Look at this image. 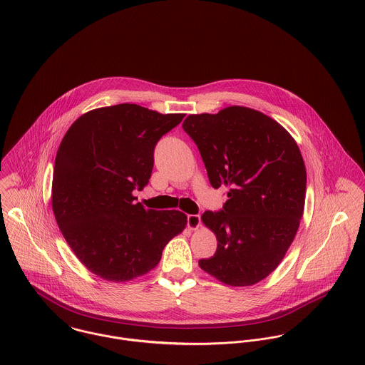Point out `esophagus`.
<instances>
[{
	"label": "esophagus",
	"instance_id": "obj_1",
	"mask_svg": "<svg viewBox=\"0 0 365 365\" xmlns=\"http://www.w3.org/2000/svg\"><path fill=\"white\" fill-rule=\"evenodd\" d=\"M187 226L191 230H195L201 226V216L200 215H188L187 216Z\"/></svg>",
	"mask_w": 365,
	"mask_h": 365
}]
</instances>
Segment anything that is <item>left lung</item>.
Listing matches in <instances>:
<instances>
[{"mask_svg": "<svg viewBox=\"0 0 365 365\" xmlns=\"http://www.w3.org/2000/svg\"><path fill=\"white\" fill-rule=\"evenodd\" d=\"M213 188L227 201L202 222L217 240L200 267L226 285L249 287L268 277L289 249L305 207L307 168L294 138L272 118L246 106L188 115Z\"/></svg>", "mask_w": 365, "mask_h": 365, "instance_id": "8db88e82", "label": "left lung"}]
</instances>
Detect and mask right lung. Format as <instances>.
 <instances>
[{"instance_id":"add662e5","label":"right lung","mask_w":365,"mask_h":365,"mask_svg":"<svg viewBox=\"0 0 365 365\" xmlns=\"http://www.w3.org/2000/svg\"><path fill=\"white\" fill-rule=\"evenodd\" d=\"M184 116L113 105L81 115L64 135L53 170V213L96 275L123 282L149 272L185 229V213L146 209L132 194L148 185L157 142Z\"/></svg>"}]
</instances>
